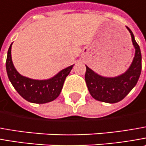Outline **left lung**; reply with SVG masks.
I'll use <instances>...</instances> for the list:
<instances>
[{
    "label": "left lung",
    "mask_w": 146,
    "mask_h": 146,
    "mask_svg": "<svg viewBox=\"0 0 146 146\" xmlns=\"http://www.w3.org/2000/svg\"><path fill=\"white\" fill-rule=\"evenodd\" d=\"M127 28L136 52L133 63L126 73L116 78H103L86 66L85 74L86 86L91 96L98 101L109 103L121 101L136 86L141 75V53L140 47L134 38L132 31L128 27Z\"/></svg>",
    "instance_id": "left-lung-1"
}]
</instances>
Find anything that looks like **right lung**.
I'll list each match as a JSON object with an SVG mask.
<instances>
[{"mask_svg":"<svg viewBox=\"0 0 146 146\" xmlns=\"http://www.w3.org/2000/svg\"><path fill=\"white\" fill-rule=\"evenodd\" d=\"M11 46L8 50L6 71L8 77L18 93L28 102L46 103L55 100L60 95L64 82L73 65L61 70L55 77L48 80H34L23 77L17 72L11 58Z\"/></svg>","mask_w":146,"mask_h":146,"instance_id":"right-lung-1","label":"right lung"}]
</instances>
